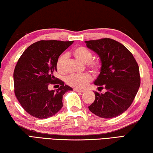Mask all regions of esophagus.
Returning a JSON list of instances; mask_svg holds the SVG:
<instances>
[{
	"mask_svg": "<svg viewBox=\"0 0 153 153\" xmlns=\"http://www.w3.org/2000/svg\"><path fill=\"white\" fill-rule=\"evenodd\" d=\"M74 91H76V92H85L84 90H80V89H74Z\"/></svg>",
	"mask_w": 153,
	"mask_h": 153,
	"instance_id": "esophagus-1",
	"label": "esophagus"
}]
</instances>
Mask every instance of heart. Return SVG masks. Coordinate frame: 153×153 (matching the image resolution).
Here are the masks:
<instances>
[{"mask_svg":"<svg viewBox=\"0 0 153 153\" xmlns=\"http://www.w3.org/2000/svg\"><path fill=\"white\" fill-rule=\"evenodd\" d=\"M73 55L77 60L82 63H86L87 67L94 73L99 71L101 68V61L98 58L92 59V52L84 46H79L75 48L73 50ZM66 59L67 55L65 53L59 56L56 63L58 71L62 72L63 71V65ZM91 80L92 76L88 74H73L67 77L66 83L69 86L76 89H82L84 88Z\"/></svg>","mask_w":153,"mask_h":153,"instance_id":"obj_1","label":"heart"}]
</instances>
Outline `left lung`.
Here are the masks:
<instances>
[{"instance_id":"1","label":"left lung","mask_w":153,"mask_h":153,"mask_svg":"<svg viewBox=\"0 0 153 153\" xmlns=\"http://www.w3.org/2000/svg\"><path fill=\"white\" fill-rule=\"evenodd\" d=\"M102 62L94 84L105 94L94 92L95 100L88 108L102 118L121 115L131 105L140 85L139 67L132 54L122 44L111 38L85 41Z\"/></svg>"}]
</instances>
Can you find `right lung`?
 Instances as JSON below:
<instances>
[{"mask_svg": "<svg viewBox=\"0 0 153 153\" xmlns=\"http://www.w3.org/2000/svg\"><path fill=\"white\" fill-rule=\"evenodd\" d=\"M74 41L40 40L25 49L13 73L14 91L22 107L33 117L46 119L63 107V96L72 88L55 77L56 63L61 53ZM61 85L49 91V84Z\"/></svg>", "mask_w": 153, "mask_h": 153, "instance_id": "1", "label": "right lung"}]
</instances>
